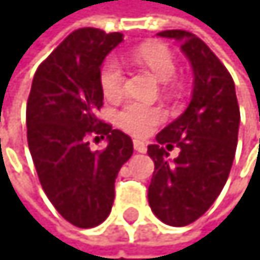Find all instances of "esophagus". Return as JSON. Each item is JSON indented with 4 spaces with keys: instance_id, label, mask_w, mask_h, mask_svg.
<instances>
[{
    "instance_id": "34e87169",
    "label": "esophagus",
    "mask_w": 260,
    "mask_h": 260,
    "mask_svg": "<svg viewBox=\"0 0 260 260\" xmlns=\"http://www.w3.org/2000/svg\"><path fill=\"white\" fill-rule=\"evenodd\" d=\"M133 148H135V151L138 153H146V145H145V141H141V140L133 141Z\"/></svg>"
}]
</instances>
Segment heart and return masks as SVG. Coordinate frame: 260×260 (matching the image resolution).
Wrapping results in <instances>:
<instances>
[{"label": "heart", "instance_id": "1", "mask_svg": "<svg viewBox=\"0 0 260 260\" xmlns=\"http://www.w3.org/2000/svg\"><path fill=\"white\" fill-rule=\"evenodd\" d=\"M132 56L138 63L151 71V73L159 79L161 83L169 81L176 73V63L171 53L164 47L159 45H143L137 48ZM101 89L107 99H117L123 91L125 75L122 70L120 61L110 56L104 61L101 68ZM164 119V112L159 107L146 106L141 102L130 101L127 102L119 112H117V123L123 130H127L132 135H146L153 130L156 123Z\"/></svg>", "mask_w": 260, "mask_h": 260}]
</instances>
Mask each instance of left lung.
Segmentation results:
<instances>
[{
    "mask_svg": "<svg viewBox=\"0 0 260 260\" xmlns=\"http://www.w3.org/2000/svg\"><path fill=\"white\" fill-rule=\"evenodd\" d=\"M156 36L181 44L193 87L187 109L156 135V145L148 146L154 161L148 202L162 223L185 226L213 205L226 184L241 117L235 81L205 42L185 30ZM174 144L181 153L171 160L167 151Z\"/></svg>",
    "mask_w": 260,
    "mask_h": 260,
    "instance_id": "8db88e82",
    "label": "left lung"
}]
</instances>
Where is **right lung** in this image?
<instances>
[{
    "label": "right lung",
    "mask_w": 260,
    "mask_h": 260,
    "mask_svg": "<svg viewBox=\"0 0 260 260\" xmlns=\"http://www.w3.org/2000/svg\"><path fill=\"white\" fill-rule=\"evenodd\" d=\"M123 40L119 32L78 29L56 47L34 76L27 101V143L45 196L64 220L94 228L112 210L115 179L130 159L128 135L101 122V68ZM106 137L104 152H92L89 137Z\"/></svg>",
    "instance_id": "obj_1"
}]
</instances>
